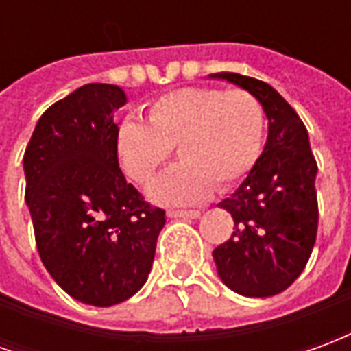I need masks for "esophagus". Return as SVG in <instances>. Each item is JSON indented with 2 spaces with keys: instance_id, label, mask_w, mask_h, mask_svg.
<instances>
[{
  "instance_id": "esophagus-1",
  "label": "esophagus",
  "mask_w": 351,
  "mask_h": 351,
  "mask_svg": "<svg viewBox=\"0 0 351 351\" xmlns=\"http://www.w3.org/2000/svg\"><path fill=\"white\" fill-rule=\"evenodd\" d=\"M169 218H199L201 216V210H175L171 208L167 210Z\"/></svg>"
}]
</instances>
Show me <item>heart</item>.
<instances>
[{"mask_svg": "<svg viewBox=\"0 0 351 351\" xmlns=\"http://www.w3.org/2000/svg\"><path fill=\"white\" fill-rule=\"evenodd\" d=\"M148 125L123 120L116 154L123 173L148 186L176 148L180 165L154 184L150 197L163 205L195 203L228 190L250 173L263 150L267 114L248 90L180 88L154 99Z\"/></svg>", "mask_w": 351, "mask_h": 351, "instance_id": "b5f03b06", "label": "heart"}]
</instances>
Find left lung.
Here are the masks:
<instances>
[{
    "label": "left lung",
    "mask_w": 351,
    "mask_h": 351,
    "mask_svg": "<svg viewBox=\"0 0 351 351\" xmlns=\"http://www.w3.org/2000/svg\"><path fill=\"white\" fill-rule=\"evenodd\" d=\"M258 97L269 118L263 154L220 208L235 228L213 256L223 284L246 297H271L299 278L317 233V163L304 123L272 86L239 73H214Z\"/></svg>",
    "instance_id": "1"
}]
</instances>
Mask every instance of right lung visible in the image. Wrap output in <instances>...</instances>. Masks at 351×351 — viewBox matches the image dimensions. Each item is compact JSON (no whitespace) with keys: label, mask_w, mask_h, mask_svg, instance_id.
<instances>
[{"label":"right lung","mask_w":351,"mask_h":351,"mask_svg":"<svg viewBox=\"0 0 351 351\" xmlns=\"http://www.w3.org/2000/svg\"><path fill=\"white\" fill-rule=\"evenodd\" d=\"M114 84H84L49 107L24 152L37 250L73 299L112 306L145 286L165 210L146 203L118 165Z\"/></svg>","instance_id":"obj_1"}]
</instances>
